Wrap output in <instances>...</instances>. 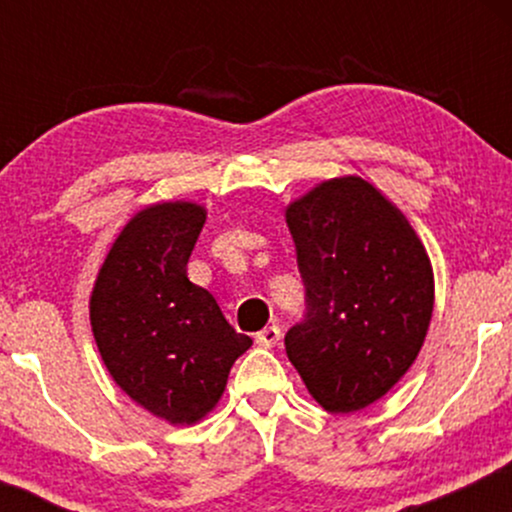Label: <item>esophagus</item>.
<instances>
[{
  "instance_id": "34e87169",
  "label": "esophagus",
  "mask_w": 512,
  "mask_h": 512,
  "mask_svg": "<svg viewBox=\"0 0 512 512\" xmlns=\"http://www.w3.org/2000/svg\"><path fill=\"white\" fill-rule=\"evenodd\" d=\"M279 339H281V330L276 325H269V327H264V330H260L255 334V342L260 344V346H276L279 344Z\"/></svg>"
}]
</instances>
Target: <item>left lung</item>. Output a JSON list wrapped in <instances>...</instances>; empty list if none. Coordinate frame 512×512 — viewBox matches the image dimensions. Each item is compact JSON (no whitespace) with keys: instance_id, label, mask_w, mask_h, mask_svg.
Segmentation results:
<instances>
[{"instance_id":"left-lung-1","label":"left lung","mask_w":512,"mask_h":512,"mask_svg":"<svg viewBox=\"0 0 512 512\" xmlns=\"http://www.w3.org/2000/svg\"><path fill=\"white\" fill-rule=\"evenodd\" d=\"M305 315L286 356L332 414L380 399L407 373L433 313V272L414 228L361 178L322 182L286 209Z\"/></svg>"}]
</instances>
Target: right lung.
Masks as SVG:
<instances>
[{
  "mask_svg": "<svg viewBox=\"0 0 512 512\" xmlns=\"http://www.w3.org/2000/svg\"><path fill=\"white\" fill-rule=\"evenodd\" d=\"M202 207L139 211L105 257L91 296L98 351L115 383L170 424H195L219 402L252 339L228 325L207 289L187 279Z\"/></svg>",
  "mask_w": 512,
  "mask_h": 512,
  "instance_id": "add662e5",
  "label": "right lung"
}]
</instances>
